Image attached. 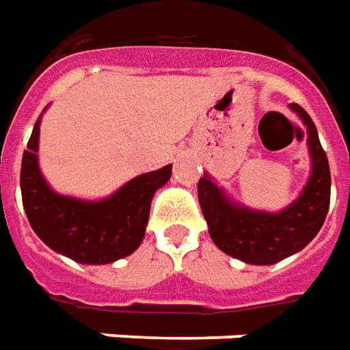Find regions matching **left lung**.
Returning a JSON list of instances; mask_svg holds the SVG:
<instances>
[{"instance_id": "1", "label": "left lung", "mask_w": 350, "mask_h": 350, "mask_svg": "<svg viewBox=\"0 0 350 350\" xmlns=\"http://www.w3.org/2000/svg\"><path fill=\"white\" fill-rule=\"evenodd\" d=\"M290 108L307 125L312 170L299 198L278 213L232 204L209 175L198 180V200L209 236L226 255L250 265H274L301 252L318 234L329 209V163L314 122L299 105Z\"/></svg>"}]
</instances>
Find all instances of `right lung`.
<instances>
[{
  "instance_id": "add662e5",
  "label": "right lung",
  "mask_w": 350,
  "mask_h": 350,
  "mask_svg": "<svg viewBox=\"0 0 350 350\" xmlns=\"http://www.w3.org/2000/svg\"><path fill=\"white\" fill-rule=\"evenodd\" d=\"M40 124L42 116L21 167L23 206L33 232L53 252L83 265H106L131 255L143 242L154 192L170 180L171 165L139 175L98 202L60 196L49 189L38 165Z\"/></svg>"
}]
</instances>
